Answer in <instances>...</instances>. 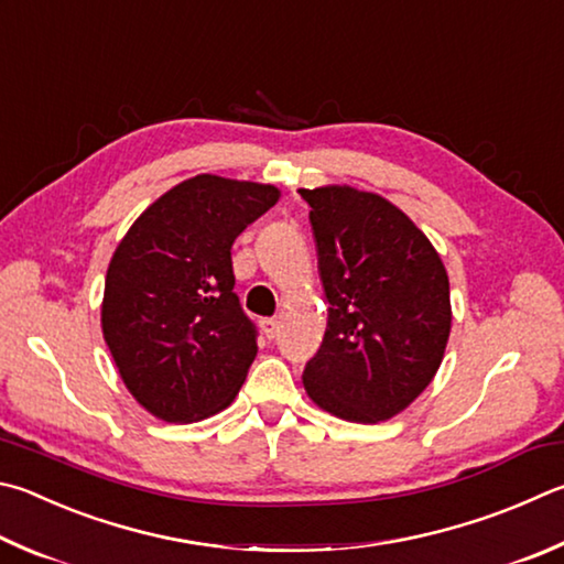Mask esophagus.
Returning a JSON list of instances; mask_svg holds the SVG:
<instances>
[{
    "label": "esophagus",
    "instance_id": "obj_1",
    "mask_svg": "<svg viewBox=\"0 0 564 564\" xmlns=\"http://www.w3.org/2000/svg\"><path fill=\"white\" fill-rule=\"evenodd\" d=\"M279 321H275V317H263L261 321V330H263V335L269 337V340H273L275 335H279Z\"/></svg>",
    "mask_w": 564,
    "mask_h": 564
}]
</instances>
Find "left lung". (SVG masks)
I'll list each match as a JSON object with an SVG mask.
<instances>
[{
	"instance_id": "left-lung-1",
	"label": "left lung",
	"mask_w": 564,
	"mask_h": 564,
	"mask_svg": "<svg viewBox=\"0 0 564 564\" xmlns=\"http://www.w3.org/2000/svg\"><path fill=\"white\" fill-rule=\"evenodd\" d=\"M311 204L327 308L321 350L303 372L313 402L347 422L402 412L444 360L452 303L436 249L380 194L301 189Z\"/></svg>"
}]
</instances>
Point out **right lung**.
Here are the masks:
<instances>
[{
	"instance_id": "right-lung-1",
	"label": "right lung",
	"mask_w": 564,
	"mask_h": 564,
	"mask_svg": "<svg viewBox=\"0 0 564 564\" xmlns=\"http://www.w3.org/2000/svg\"><path fill=\"white\" fill-rule=\"evenodd\" d=\"M279 194L217 175L184 180L112 253L104 337L130 394L165 422L221 412L247 380L259 333L234 293L231 247Z\"/></svg>"
}]
</instances>
